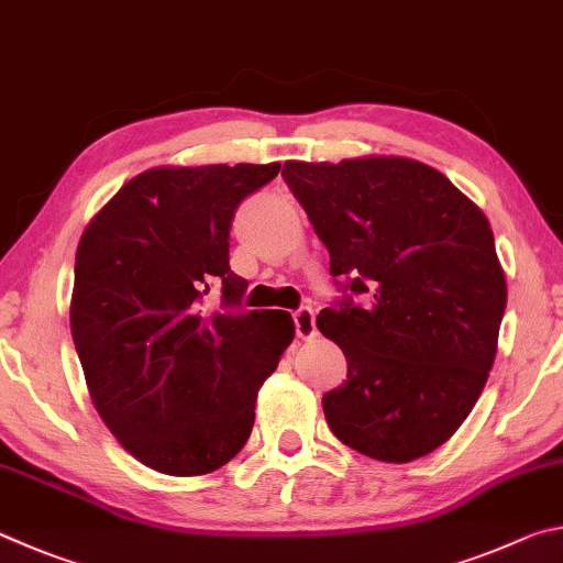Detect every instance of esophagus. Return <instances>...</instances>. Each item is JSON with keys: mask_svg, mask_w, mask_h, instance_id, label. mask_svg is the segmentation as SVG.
<instances>
[{"mask_svg": "<svg viewBox=\"0 0 563 563\" xmlns=\"http://www.w3.org/2000/svg\"><path fill=\"white\" fill-rule=\"evenodd\" d=\"M294 317V329H297L299 339H311L317 333V319H313L311 307H301L291 313Z\"/></svg>", "mask_w": 563, "mask_h": 563, "instance_id": "1", "label": "esophagus"}]
</instances>
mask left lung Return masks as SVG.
I'll list each match as a JSON object with an SVG mask.
<instances>
[{"label": "left lung", "mask_w": 563, "mask_h": 563, "mask_svg": "<svg viewBox=\"0 0 563 563\" xmlns=\"http://www.w3.org/2000/svg\"><path fill=\"white\" fill-rule=\"evenodd\" d=\"M282 177L343 291L317 317L349 363L323 396L331 432L380 462L428 455L465 422L495 363L507 284L487 217L410 157L289 161Z\"/></svg>", "instance_id": "1"}]
</instances>
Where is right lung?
<instances>
[{"label": "right lung", "mask_w": 563, "mask_h": 563, "mask_svg": "<svg viewBox=\"0 0 563 563\" xmlns=\"http://www.w3.org/2000/svg\"><path fill=\"white\" fill-rule=\"evenodd\" d=\"M279 163L153 167L78 242L71 336L108 430L163 475H207L244 448L289 311H246L230 227ZM221 294L212 308L209 294Z\"/></svg>", "instance_id": "1"}]
</instances>
